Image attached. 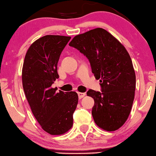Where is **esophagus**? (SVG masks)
Here are the masks:
<instances>
[{"mask_svg": "<svg viewBox=\"0 0 156 156\" xmlns=\"http://www.w3.org/2000/svg\"><path fill=\"white\" fill-rule=\"evenodd\" d=\"M85 96V93H82V92H78L79 99H82L83 98H84Z\"/></svg>", "mask_w": 156, "mask_h": 156, "instance_id": "1", "label": "esophagus"}]
</instances>
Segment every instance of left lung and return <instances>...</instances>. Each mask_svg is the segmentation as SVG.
Listing matches in <instances>:
<instances>
[{
	"label": "left lung",
	"instance_id": "8db88e82",
	"mask_svg": "<svg viewBox=\"0 0 156 156\" xmlns=\"http://www.w3.org/2000/svg\"><path fill=\"white\" fill-rule=\"evenodd\" d=\"M69 45L88 58L92 73L101 83V92H87L94 100L91 114L95 123L105 131L118 129L126 121L135 98L136 79L129 54L103 28L77 35Z\"/></svg>",
	"mask_w": 156,
	"mask_h": 156
}]
</instances>
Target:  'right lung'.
I'll return each mask as SVG.
<instances>
[{"label":"right lung","mask_w":156,"mask_h":156,"mask_svg":"<svg viewBox=\"0 0 156 156\" xmlns=\"http://www.w3.org/2000/svg\"><path fill=\"white\" fill-rule=\"evenodd\" d=\"M70 39L54 35L38 38L27 50L23 64V88L32 112L41 128L53 135L71 129L78 103L75 91L56 92L51 87L58 78V59Z\"/></svg>","instance_id":"add662e5"}]
</instances>
